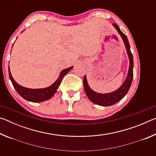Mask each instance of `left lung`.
Wrapping results in <instances>:
<instances>
[{"label":"left lung","mask_w":156,"mask_h":156,"mask_svg":"<svg viewBox=\"0 0 156 156\" xmlns=\"http://www.w3.org/2000/svg\"><path fill=\"white\" fill-rule=\"evenodd\" d=\"M113 26L115 28V30L118 31V32L119 33L121 38L122 39L129 60V70L127 76H126L125 81H124L122 85H121L118 89H116L115 91L110 92V93L100 94L94 91L90 88V87H89L88 84L87 80L86 75L84 76L83 80V86L84 91H85L88 98L92 102H94V104L104 107L111 106V105L117 103L118 102H119L120 100H122L123 98L125 96V95L127 94L128 91L129 90V88H130L133 76V55H132L131 52L130 45H129L127 37H126L125 34H123L122 32V31L120 30V27H118L117 25L115 24V23H113Z\"/></svg>","instance_id":"1"}]
</instances>
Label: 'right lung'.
I'll return each instance as SVG.
<instances>
[{
  "label": "right lung",
  "instance_id": "right-lung-1",
  "mask_svg": "<svg viewBox=\"0 0 156 156\" xmlns=\"http://www.w3.org/2000/svg\"><path fill=\"white\" fill-rule=\"evenodd\" d=\"M13 45H14V44H13ZM73 67H70L69 68L65 69H62L60 73L58 78H57V80L55 81L51 85L45 88L41 89H30L20 85V84H18L15 81L14 79L13 78L11 72H10L9 66L8 69L9 78L12 81V83L13 84V86H14V89L18 92V94H19L21 97L27 100V101L32 102H41L50 99L55 94H56V92L58 88V87L60 86V83H61L63 77H64V76L67 74Z\"/></svg>",
  "mask_w": 156,
  "mask_h": 156
}]
</instances>
